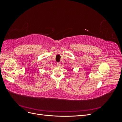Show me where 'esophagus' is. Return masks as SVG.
Instances as JSON below:
<instances>
[{"label": "esophagus", "instance_id": "esophagus-1", "mask_svg": "<svg viewBox=\"0 0 122 122\" xmlns=\"http://www.w3.org/2000/svg\"><path fill=\"white\" fill-rule=\"evenodd\" d=\"M56 65L58 66V67H60V66H61V64L60 62H57Z\"/></svg>", "mask_w": 122, "mask_h": 122}]
</instances>
